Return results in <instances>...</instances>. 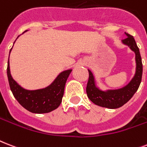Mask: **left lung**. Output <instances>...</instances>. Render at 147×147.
<instances>
[{
	"label": "left lung",
	"mask_w": 147,
	"mask_h": 147,
	"mask_svg": "<svg viewBox=\"0 0 147 147\" xmlns=\"http://www.w3.org/2000/svg\"><path fill=\"white\" fill-rule=\"evenodd\" d=\"M125 35L126 38L123 39L122 43L127 45L135 53L136 72L131 81L123 88L103 91L96 86V81L93 74L88 69L89 77L86 86V93L88 98L98 106L108 109L119 108L133 97L140 85L143 75V64L140 50L134 38L126 32Z\"/></svg>",
	"instance_id": "obj_1"
}]
</instances>
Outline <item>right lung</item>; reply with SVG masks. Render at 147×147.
<instances>
[{"label":"right lung","mask_w":147,"mask_h":147,"mask_svg":"<svg viewBox=\"0 0 147 147\" xmlns=\"http://www.w3.org/2000/svg\"><path fill=\"white\" fill-rule=\"evenodd\" d=\"M11 49L10 50V53ZM72 69H68L61 71L51 85L45 88L35 90L25 89L12 78L9 59L7 61V74L11 92L19 103L31 113L41 114L50 113L60 106L66 81Z\"/></svg>","instance_id":"add662e5"}]
</instances>
